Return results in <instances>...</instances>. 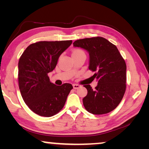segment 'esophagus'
I'll return each mask as SVG.
<instances>
[{"label": "esophagus", "mask_w": 149, "mask_h": 149, "mask_svg": "<svg viewBox=\"0 0 149 149\" xmlns=\"http://www.w3.org/2000/svg\"><path fill=\"white\" fill-rule=\"evenodd\" d=\"M73 87H74V89H78V88L80 87V85H77V84H74L73 85Z\"/></svg>", "instance_id": "1"}]
</instances>
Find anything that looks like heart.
Returning a JSON list of instances; mask_svg holds the SVG:
<instances>
[{"label": "heart", "instance_id": "1", "mask_svg": "<svg viewBox=\"0 0 149 149\" xmlns=\"http://www.w3.org/2000/svg\"><path fill=\"white\" fill-rule=\"evenodd\" d=\"M82 52L81 50H75L74 52H73V53L72 54H75V53H77V52Z\"/></svg>", "mask_w": 149, "mask_h": 149}]
</instances>
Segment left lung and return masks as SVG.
<instances>
[{"instance_id":"left-lung-1","label":"left lung","mask_w":149,"mask_h":149,"mask_svg":"<svg viewBox=\"0 0 149 149\" xmlns=\"http://www.w3.org/2000/svg\"><path fill=\"white\" fill-rule=\"evenodd\" d=\"M73 45L89 52V69L95 72L93 76L98 80L95 89L90 85H84L87 89L83 99L85 108L97 115L114 110L126 89V64L117 47L101 37L79 39Z\"/></svg>"}]
</instances>
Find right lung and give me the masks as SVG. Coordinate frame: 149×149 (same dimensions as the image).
Wrapping results in <instances>:
<instances>
[{
    "label": "right lung",
    "instance_id": "add662e5",
    "mask_svg": "<svg viewBox=\"0 0 149 149\" xmlns=\"http://www.w3.org/2000/svg\"><path fill=\"white\" fill-rule=\"evenodd\" d=\"M72 43V40L37 42L29 45L19 58L18 84L22 97L30 110L41 116L58 113L73 89L70 84L57 86L48 76L60 54Z\"/></svg>",
    "mask_w": 149,
    "mask_h": 149
}]
</instances>
